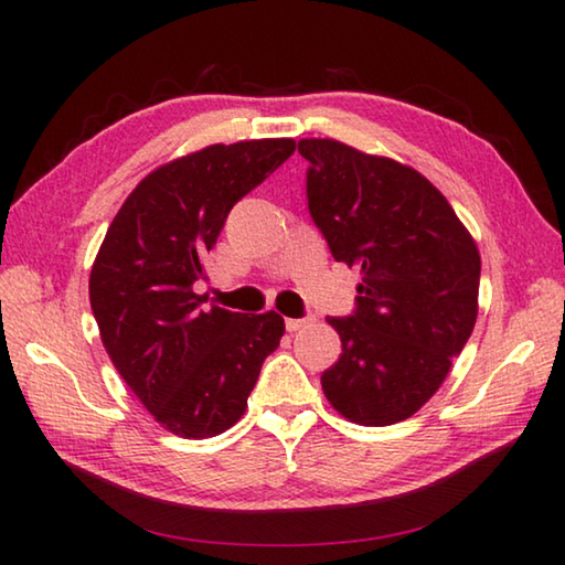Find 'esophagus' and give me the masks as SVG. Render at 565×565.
Wrapping results in <instances>:
<instances>
[{
  "label": "esophagus",
  "instance_id": "1",
  "mask_svg": "<svg viewBox=\"0 0 565 565\" xmlns=\"http://www.w3.org/2000/svg\"><path fill=\"white\" fill-rule=\"evenodd\" d=\"M311 319H286L284 323H286V331H299L301 327H306V323H309Z\"/></svg>",
  "mask_w": 565,
  "mask_h": 565
}]
</instances>
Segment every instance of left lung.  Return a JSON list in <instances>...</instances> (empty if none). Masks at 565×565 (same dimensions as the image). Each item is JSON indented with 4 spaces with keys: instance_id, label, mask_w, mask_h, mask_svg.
Wrapping results in <instances>:
<instances>
[{
    "instance_id": "obj_1",
    "label": "left lung",
    "mask_w": 565,
    "mask_h": 565,
    "mask_svg": "<svg viewBox=\"0 0 565 565\" xmlns=\"http://www.w3.org/2000/svg\"><path fill=\"white\" fill-rule=\"evenodd\" d=\"M309 214L331 256L359 266L356 309L329 317L341 356L321 374L361 426L398 424L444 384L478 313L481 256L451 204L416 169L333 139H301Z\"/></svg>"
}]
</instances>
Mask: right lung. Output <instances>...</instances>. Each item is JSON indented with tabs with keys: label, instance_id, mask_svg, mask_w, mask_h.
<instances>
[{
	"label": "right lung",
	"instance_id": "add662e5",
	"mask_svg": "<svg viewBox=\"0 0 565 565\" xmlns=\"http://www.w3.org/2000/svg\"><path fill=\"white\" fill-rule=\"evenodd\" d=\"M294 149V139H252L169 161L127 196L94 259L89 301L104 349L149 414L181 438L232 428L284 337L276 311L206 309L194 281L232 206Z\"/></svg>",
	"mask_w": 565,
	"mask_h": 565
}]
</instances>
